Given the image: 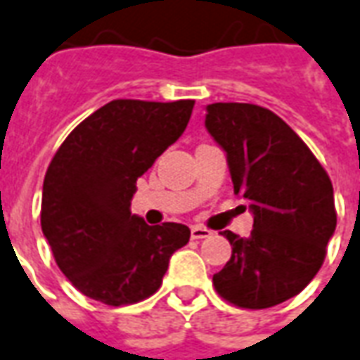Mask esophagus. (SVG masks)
Segmentation results:
<instances>
[{
  "instance_id": "obj_1",
  "label": "esophagus",
  "mask_w": 360,
  "mask_h": 360,
  "mask_svg": "<svg viewBox=\"0 0 360 360\" xmlns=\"http://www.w3.org/2000/svg\"><path fill=\"white\" fill-rule=\"evenodd\" d=\"M212 232L208 228H202V226H193L191 228V238L193 240H205V238H210Z\"/></svg>"
}]
</instances>
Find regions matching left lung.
<instances>
[{"mask_svg": "<svg viewBox=\"0 0 360 360\" xmlns=\"http://www.w3.org/2000/svg\"><path fill=\"white\" fill-rule=\"evenodd\" d=\"M206 130L228 155L233 193L250 202L253 230L222 232L232 257L212 276L226 302L263 310L310 283L326 259L338 212L328 172L273 110L251 103H212Z\"/></svg>", "mask_w": 360, "mask_h": 360, "instance_id": "1", "label": "left lung"}]
</instances>
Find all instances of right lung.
<instances>
[{
	"label": "right lung",
	"mask_w": 360,
	"mask_h": 360,
	"mask_svg": "<svg viewBox=\"0 0 360 360\" xmlns=\"http://www.w3.org/2000/svg\"><path fill=\"white\" fill-rule=\"evenodd\" d=\"M195 101L115 99L68 134L52 158L40 226L68 281L107 306L144 300L191 238L183 224L130 212L136 181L183 134Z\"/></svg>",
	"instance_id": "1"
}]
</instances>
